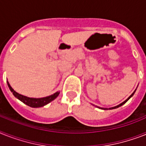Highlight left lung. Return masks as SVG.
Instances as JSON below:
<instances>
[{
	"label": "left lung",
	"instance_id": "8db88e82",
	"mask_svg": "<svg viewBox=\"0 0 146 146\" xmlns=\"http://www.w3.org/2000/svg\"><path fill=\"white\" fill-rule=\"evenodd\" d=\"M136 90H137V89H136ZM136 90H135L134 92H133V94H131V95L130 96V97H129V98H127V100H124V102H122V103H121V104H119V105H118V106H114V107H111V108H109V110H114V109H117V108L120 107V106H122V105H124V104H125V103H126V102L127 101V100H128L129 99H130V98H132V97H133V94H134L135 92H136ZM96 106V107L99 108V109H101V110H108L107 108H101V107H99V106Z\"/></svg>",
	"mask_w": 146,
	"mask_h": 146
}]
</instances>
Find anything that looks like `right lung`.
<instances>
[{
    "mask_svg": "<svg viewBox=\"0 0 146 146\" xmlns=\"http://www.w3.org/2000/svg\"><path fill=\"white\" fill-rule=\"evenodd\" d=\"M7 85L8 87H9V90L11 91V92L13 93L15 98L19 99V100L24 103L26 105H28V106H31V107L33 108H39L42 107V106H46V104H49L50 102H52V100H54L55 98L59 95L60 92H57L54 94H52V95H49L48 97H45V98H28V97H26V96L22 95L20 94L17 93V92L14 91V89L10 86L9 82L7 81Z\"/></svg>",
    "mask_w": 146,
    "mask_h": 146,
    "instance_id": "add662e5",
    "label": "right lung"
}]
</instances>
